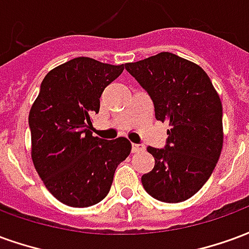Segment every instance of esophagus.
Wrapping results in <instances>:
<instances>
[{
    "instance_id": "1",
    "label": "esophagus",
    "mask_w": 249,
    "mask_h": 249,
    "mask_svg": "<svg viewBox=\"0 0 249 249\" xmlns=\"http://www.w3.org/2000/svg\"><path fill=\"white\" fill-rule=\"evenodd\" d=\"M144 149V146L142 145H139V144H132V152L133 153H139Z\"/></svg>"
}]
</instances>
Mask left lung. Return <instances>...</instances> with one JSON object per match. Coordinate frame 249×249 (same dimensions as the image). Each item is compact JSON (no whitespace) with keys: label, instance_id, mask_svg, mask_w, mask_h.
<instances>
[{"label":"left lung","instance_id":"1","mask_svg":"<svg viewBox=\"0 0 249 249\" xmlns=\"http://www.w3.org/2000/svg\"><path fill=\"white\" fill-rule=\"evenodd\" d=\"M125 69L151 96L155 116L169 123L164 149L148 146L155 167L142 175L146 192L164 203H180L200 191L223 149V107L208 74L169 52Z\"/></svg>","mask_w":249,"mask_h":249}]
</instances>
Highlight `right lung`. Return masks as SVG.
<instances>
[{
	"instance_id": "obj_1",
	"label": "right lung",
	"mask_w": 249,
	"mask_h": 249,
	"mask_svg": "<svg viewBox=\"0 0 249 249\" xmlns=\"http://www.w3.org/2000/svg\"><path fill=\"white\" fill-rule=\"evenodd\" d=\"M123 71L124 64L73 58L46 74L30 108L32 160L48 191L65 205L100 203L117 165L129 156L128 139L103 140L90 130L104 89Z\"/></svg>"
}]
</instances>
